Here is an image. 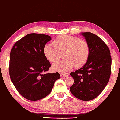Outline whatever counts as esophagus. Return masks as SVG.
<instances>
[{
	"label": "esophagus",
	"instance_id": "obj_1",
	"mask_svg": "<svg viewBox=\"0 0 120 120\" xmlns=\"http://www.w3.org/2000/svg\"><path fill=\"white\" fill-rule=\"evenodd\" d=\"M69 74L68 73H61L60 75L61 77H66L68 76Z\"/></svg>",
	"mask_w": 120,
	"mask_h": 120
}]
</instances>
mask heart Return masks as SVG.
Segmentation results:
<instances>
[{"label":"heart","instance_id":"heart-1","mask_svg":"<svg viewBox=\"0 0 120 120\" xmlns=\"http://www.w3.org/2000/svg\"><path fill=\"white\" fill-rule=\"evenodd\" d=\"M52 45H46L43 52L45 58L50 62H54L62 54L64 60L56 62L52 66L53 71L65 73L75 66L79 68L85 65L90 54L89 43L84 40L76 37L62 35L56 37Z\"/></svg>","mask_w":120,"mask_h":120}]
</instances>
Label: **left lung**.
<instances>
[{"instance_id": "obj_1", "label": "left lung", "mask_w": 120, "mask_h": 120, "mask_svg": "<svg viewBox=\"0 0 120 120\" xmlns=\"http://www.w3.org/2000/svg\"><path fill=\"white\" fill-rule=\"evenodd\" d=\"M90 47L86 63L71 72L74 83L70 91L82 101L95 98L105 88L111 74V57L107 45L98 36L90 32L82 33Z\"/></svg>"}]
</instances>
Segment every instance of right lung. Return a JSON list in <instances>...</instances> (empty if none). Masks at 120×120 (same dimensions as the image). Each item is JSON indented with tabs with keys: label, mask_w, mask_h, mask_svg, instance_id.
Segmentation results:
<instances>
[{
	"label": "right lung",
	"mask_w": 120,
	"mask_h": 120,
	"mask_svg": "<svg viewBox=\"0 0 120 120\" xmlns=\"http://www.w3.org/2000/svg\"><path fill=\"white\" fill-rule=\"evenodd\" d=\"M50 40L48 35L29 34L17 41L10 52V78L18 92L28 100L46 97L60 78L58 72L44 73L51 66L43 52Z\"/></svg>",
	"instance_id": "obj_1"
}]
</instances>
